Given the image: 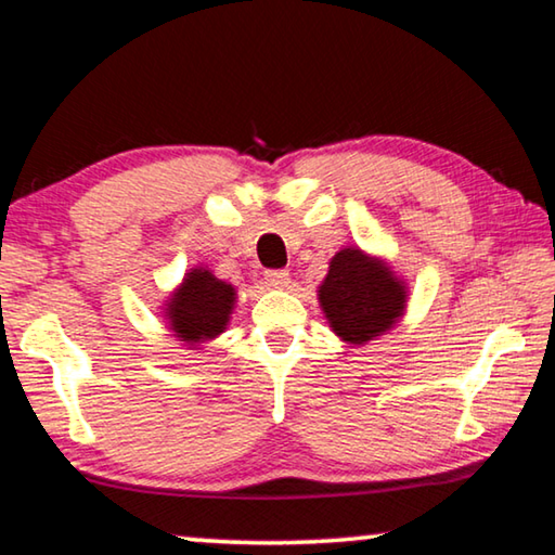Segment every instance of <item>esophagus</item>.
<instances>
[{
  "instance_id": "34e87169",
  "label": "esophagus",
  "mask_w": 555,
  "mask_h": 555,
  "mask_svg": "<svg viewBox=\"0 0 555 555\" xmlns=\"http://www.w3.org/2000/svg\"><path fill=\"white\" fill-rule=\"evenodd\" d=\"M264 281H267V286L284 288V286H288V271H284V269H269V271H264Z\"/></svg>"
}]
</instances>
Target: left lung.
<instances>
[{
	"label": "left lung",
	"mask_w": 555,
	"mask_h": 555,
	"mask_svg": "<svg viewBox=\"0 0 555 555\" xmlns=\"http://www.w3.org/2000/svg\"><path fill=\"white\" fill-rule=\"evenodd\" d=\"M318 298L333 331L352 345L389 331L406 306V291L389 267L354 247L333 257Z\"/></svg>",
	"instance_id": "8db88e82"
}]
</instances>
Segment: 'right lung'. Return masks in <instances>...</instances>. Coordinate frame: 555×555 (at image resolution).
<instances>
[{"mask_svg":"<svg viewBox=\"0 0 555 555\" xmlns=\"http://www.w3.org/2000/svg\"><path fill=\"white\" fill-rule=\"evenodd\" d=\"M234 288L215 279L208 269H193L166 308L171 331L185 343L220 335L230 321Z\"/></svg>","mask_w":555,"mask_h":555,"instance_id":"add662e5","label":"right lung"}]
</instances>
